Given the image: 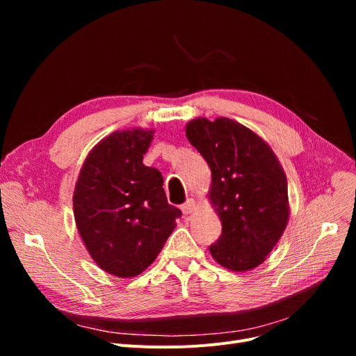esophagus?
<instances>
[{
  "label": "esophagus",
  "instance_id": "esophagus-1",
  "mask_svg": "<svg viewBox=\"0 0 356 356\" xmlns=\"http://www.w3.org/2000/svg\"><path fill=\"white\" fill-rule=\"evenodd\" d=\"M195 207H196L195 200H193V199H188V200H186V202L181 204L180 209H181V212H183L184 215H189V213H192V212H193Z\"/></svg>",
  "mask_w": 356,
  "mask_h": 356
}]
</instances>
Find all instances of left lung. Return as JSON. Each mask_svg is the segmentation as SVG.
I'll use <instances>...</instances> for the list:
<instances>
[{
    "label": "left lung",
    "instance_id": "1",
    "mask_svg": "<svg viewBox=\"0 0 356 356\" xmlns=\"http://www.w3.org/2000/svg\"><path fill=\"white\" fill-rule=\"evenodd\" d=\"M186 136L212 172L211 200L222 234L209 247L222 267L247 271L259 266L289 220L287 179L271 148L229 118H196Z\"/></svg>",
    "mask_w": 356,
    "mask_h": 356
}]
</instances>
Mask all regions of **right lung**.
Instances as JSON below:
<instances>
[{"mask_svg": "<svg viewBox=\"0 0 356 356\" xmlns=\"http://www.w3.org/2000/svg\"><path fill=\"white\" fill-rule=\"evenodd\" d=\"M153 131L104 138L86 157L73 193L74 220L93 261L117 277L153 263L181 216L167 203L163 176L143 164Z\"/></svg>", "mask_w": 356, "mask_h": 356, "instance_id": "add662e5", "label": "right lung"}]
</instances>
